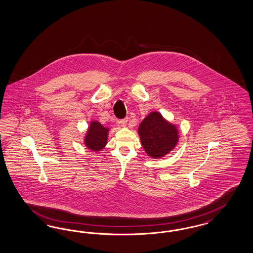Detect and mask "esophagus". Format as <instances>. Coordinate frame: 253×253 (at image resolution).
I'll return each instance as SVG.
<instances>
[{"label":"esophagus","instance_id":"1","mask_svg":"<svg viewBox=\"0 0 253 253\" xmlns=\"http://www.w3.org/2000/svg\"><path fill=\"white\" fill-rule=\"evenodd\" d=\"M127 122H128V120L127 119H124V120H122V121H120L119 123L122 125V127H125L126 125H127Z\"/></svg>","mask_w":253,"mask_h":253}]
</instances>
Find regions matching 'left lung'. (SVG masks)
<instances>
[{
	"label": "left lung",
	"instance_id": "obj_1",
	"mask_svg": "<svg viewBox=\"0 0 253 253\" xmlns=\"http://www.w3.org/2000/svg\"><path fill=\"white\" fill-rule=\"evenodd\" d=\"M137 132L144 151L153 159L168 155L180 139L177 125L166 120L158 111L151 112L142 121Z\"/></svg>",
	"mask_w": 253,
	"mask_h": 253
}]
</instances>
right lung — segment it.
Wrapping results in <instances>:
<instances>
[{
    "mask_svg": "<svg viewBox=\"0 0 253 253\" xmlns=\"http://www.w3.org/2000/svg\"><path fill=\"white\" fill-rule=\"evenodd\" d=\"M109 131L110 128L104 127L101 122L91 121L84 136V146L94 152H101L107 144Z\"/></svg>",
    "mask_w": 253,
    "mask_h": 253,
    "instance_id": "1",
    "label": "right lung"
}]
</instances>
